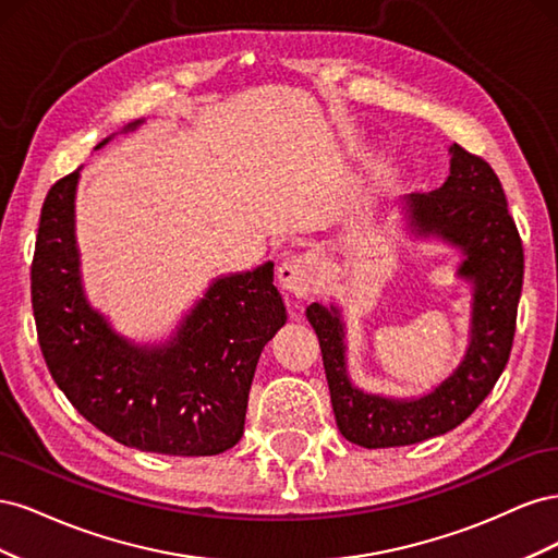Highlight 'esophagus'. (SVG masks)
<instances>
[{"label":"esophagus","mask_w":558,"mask_h":558,"mask_svg":"<svg viewBox=\"0 0 558 558\" xmlns=\"http://www.w3.org/2000/svg\"><path fill=\"white\" fill-rule=\"evenodd\" d=\"M279 283L283 291H289L295 298L307 295L312 291V286L316 283L320 275V260L316 253H298V256L286 258L279 267Z\"/></svg>","instance_id":"esophagus-1"}]
</instances>
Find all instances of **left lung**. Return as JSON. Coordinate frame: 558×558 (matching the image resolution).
Instances as JSON below:
<instances>
[{
	"mask_svg": "<svg viewBox=\"0 0 558 558\" xmlns=\"http://www.w3.org/2000/svg\"><path fill=\"white\" fill-rule=\"evenodd\" d=\"M449 177L437 191L408 197L410 226L421 238L437 234L463 248L459 277L475 283L470 344L461 365L435 391L412 400L365 393L353 386L344 361V324L337 307L314 302L316 330L337 428L365 449L404 447L442 435L475 412L508 365L523 281V248L492 165L459 144L449 148Z\"/></svg>",
	"mask_w": 558,
	"mask_h": 558,
	"instance_id": "8db88e82",
	"label": "left lung"
}]
</instances>
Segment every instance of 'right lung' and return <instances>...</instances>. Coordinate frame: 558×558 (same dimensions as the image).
I'll return each instance as SVG.
<instances>
[{
    "label": "right lung",
    "mask_w": 558,
    "mask_h": 558,
    "mask_svg": "<svg viewBox=\"0 0 558 558\" xmlns=\"http://www.w3.org/2000/svg\"><path fill=\"white\" fill-rule=\"evenodd\" d=\"M76 183L78 170L50 185L32 260V310L50 375L78 414L125 447L170 456L234 447L260 351L286 324L275 265L216 279L167 344H132L83 295Z\"/></svg>",
    "instance_id": "obj_1"
}]
</instances>
